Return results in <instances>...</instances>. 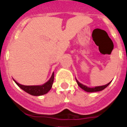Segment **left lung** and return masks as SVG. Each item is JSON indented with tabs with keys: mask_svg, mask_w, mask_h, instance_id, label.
<instances>
[{
	"mask_svg": "<svg viewBox=\"0 0 127 127\" xmlns=\"http://www.w3.org/2000/svg\"><path fill=\"white\" fill-rule=\"evenodd\" d=\"M76 82H77V84L82 89H83L84 90L86 91V92H99V91H101L103 90H104L107 86H108L109 84L111 83V82L107 84L104 85V86H96L95 87V88H88V87L82 84L79 82L76 79Z\"/></svg>",
	"mask_w": 127,
	"mask_h": 127,
	"instance_id": "8db88e82",
	"label": "left lung"
}]
</instances>
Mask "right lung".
Returning a JSON list of instances; mask_svg holds the SVG:
<instances>
[{
    "label": "right lung",
    "instance_id": "add662e5",
    "mask_svg": "<svg viewBox=\"0 0 127 127\" xmlns=\"http://www.w3.org/2000/svg\"><path fill=\"white\" fill-rule=\"evenodd\" d=\"M53 80L54 73H53L51 77L49 80V81L47 82L45 84L41 85V86H24V85L20 84L15 80L14 82L21 89H22L23 90L25 91L28 94L32 95L38 96V95L45 94L51 90L52 85L53 83Z\"/></svg>",
    "mask_w": 127,
    "mask_h": 127
}]
</instances>
